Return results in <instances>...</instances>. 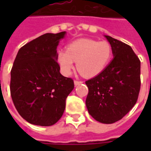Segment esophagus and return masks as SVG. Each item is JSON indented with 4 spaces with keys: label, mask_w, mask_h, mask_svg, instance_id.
<instances>
[{
    "label": "esophagus",
    "mask_w": 151,
    "mask_h": 151,
    "mask_svg": "<svg viewBox=\"0 0 151 151\" xmlns=\"http://www.w3.org/2000/svg\"><path fill=\"white\" fill-rule=\"evenodd\" d=\"M82 83L83 81H74V85H75V86L81 85V84H82Z\"/></svg>",
    "instance_id": "34e87169"
}]
</instances>
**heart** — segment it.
<instances>
[{
  "label": "heart",
  "mask_w": 151,
  "mask_h": 151,
  "mask_svg": "<svg viewBox=\"0 0 151 151\" xmlns=\"http://www.w3.org/2000/svg\"><path fill=\"white\" fill-rule=\"evenodd\" d=\"M112 56V47L106 41L81 38L71 42L66 49H59L56 54L62 73L70 75L76 61L78 70L86 78H93L103 72Z\"/></svg>",
  "instance_id": "1"
}]
</instances>
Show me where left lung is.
Segmentation results:
<instances>
[{
	"label": "left lung",
	"mask_w": 151,
	"mask_h": 151,
	"mask_svg": "<svg viewBox=\"0 0 151 151\" xmlns=\"http://www.w3.org/2000/svg\"><path fill=\"white\" fill-rule=\"evenodd\" d=\"M114 55L110 64L85 81L88 94L85 104L97 122L112 124L131 110L140 90V61L126 44L105 35Z\"/></svg>",
	"instance_id": "obj_1"
}]
</instances>
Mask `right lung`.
Returning a JSON list of instances; mask_svg holds the SVG:
<instances>
[{
	"mask_svg": "<svg viewBox=\"0 0 151 151\" xmlns=\"http://www.w3.org/2000/svg\"><path fill=\"white\" fill-rule=\"evenodd\" d=\"M66 32L45 34L20 48L11 70V96L30 124L51 126L63 114L73 81L59 72L57 46Z\"/></svg>",
	"mask_w": 151,
	"mask_h": 151,
	"instance_id": "right-lung-1",
	"label": "right lung"
}]
</instances>
